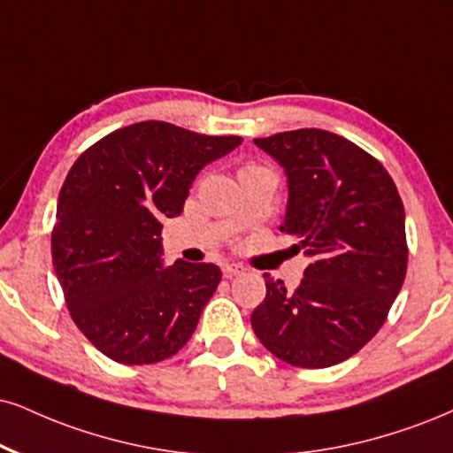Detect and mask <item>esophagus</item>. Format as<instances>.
<instances>
[{
	"instance_id": "1",
	"label": "esophagus",
	"mask_w": 453,
	"mask_h": 453,
	"mask_svg": "<svg viewBox=\"0 0 453 453\" xmlns=\"http://www.w3.org/2000/svg\"><path fill=\"white\" fill-rule=\"evenodd\" d=\"M243 266L242 265H235V262H231V265H225L222 266V273H225L226 279L235 277V275H243Z\"/></svg>"
}]
</instances>
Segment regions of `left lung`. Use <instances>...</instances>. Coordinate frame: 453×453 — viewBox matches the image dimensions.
<instances>
[{"mask_svg": "<svg viewBox=\"0 0 453 453\" xmlns=\"http://www.w3.org/2000/svg\"><path fill=\"white\" fill-rule=\"evenodd\" d=\"M288 176L281 231L311 265L300 286L266 279L254 334L277 359L319 370L353 357L387 321L407 273L405 210L384 165L317 127L256 138Z\"/></svg>", "mask_w": 453, "mask_h": 453, "instance_id": "obj_1", "label": "left lung"}]
</instances>
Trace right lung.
I'll use <instances>...</instances> for the list:
<instances>
[{"label":"right lung","mask_w":453,"mask_h":453,"mask_svg":"<svg viewBox=\"0 0 453 453\" xmlns=\"http://www.w3.org/2000/svg\"><path fill=\"white\" fill-rule=\"evenodd\" d=\"M242 141L138 121L73 164L58 195L52 265L71 319L109 359L159 363L193 336L222 273L211 262L161 266V222L180 216L201 167Z\"/></svg>","instance_id":"right-lung-1"}]
</instances>
